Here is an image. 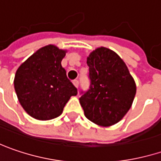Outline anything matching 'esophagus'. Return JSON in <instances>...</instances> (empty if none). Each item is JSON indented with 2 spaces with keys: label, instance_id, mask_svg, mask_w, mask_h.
Returning <instances> with one entry per match:
<instances>
[{
  "label": "esophagus",
  "instance_id": "obj_1",
  "mask_svg": "<svg viewBox=\"0 0 161 161\" xmlns=\"http://www.w3.org/2000/svg\"><path fill=\"white\" fill-rule=\"evenodd\" d=\"M73 84H74V85H75V87L77 88V87H78V86H79V81L75 79V80L73 81Z\"/></svg>",
  "mask_w": 161,
  "mask_h": 161
}]
</instances>
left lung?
Listing matches in <instances>:
<instances>
[{"mask_svg": "<svg viewBox=\"0 0 161 161\" xmlns=\"http://www.w3.org/2000/svg\"><path fill=\"white\" fill-rule=\"evenodd\" d=\"M90 84L80 90L85 116L90 121L108 127L127 114L136 95V84L123 60L112 50L100 47L90 53Z\"/></svg>", "mask_w": 161, "mask_h": 161, "instance_id": "8db88e82", "label": "left lung"}]
</instances>
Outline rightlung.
<instances>
[{"instance_id":"add662e5","label":"right lung","mask_w":161,"mask_h":161,"mask_svg":"<svg viewBox=\"0 0 161 161\" xmlns=\"http://www.w3.org/2000/svg\"><path fill=\"white\" fill-rule=\"evenodd\" d=\"M65 51L47 45L30 56L16 71L14 88L20 104L33 118L49 120L59 117L77 89L62 66Z\"/></svg>"}]
</instances>
